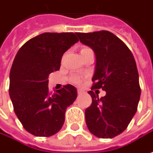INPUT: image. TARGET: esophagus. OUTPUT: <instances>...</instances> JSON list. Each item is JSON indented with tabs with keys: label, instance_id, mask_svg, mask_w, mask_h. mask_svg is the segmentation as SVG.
<instances>
[{
	"label": "esophagus",
	"instance_id": "1",
	"mask_svg": "<svg viewBox=\"0 0 153 153\" xmlns=\"http://www.w3.org/2000/svg\"><path fill=\"white\" fill-rule=\"evenodd\" d=\"M84 93V90H82V89H78V94H83Z\"/></svg>",
	"mask_w": 153,
	"mask_h": 153
}]
</instances>
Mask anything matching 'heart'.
<instances>
[{"instance_id":"obj_1","label":"heart","mask_w":153,"mask_h":153,"mask_svg":"<svg viewBox=\"0 0 153 153\" xmlns=\"http://www.w3.org/2000/svg\"><path fill=\"white\" fill-rule=\"evenodd\" d=\"M86 49H88V48H84V49H82L81 51H84V50H86ZM80 80L79 79H75V82H79Z\"/></svg>"}]
</instances>
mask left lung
I'll list each match as a JSON object with an SVG mask.
<instances>
[{
    "label": "left lung",
    "mask_w": 153,
    "mask_h": 153,
    "mask_svg": "<svg viewBox=\"0 0 153 153\" xmlns=\"http://www.w3.org/2000/svg\"><path fill=\"white\" fill-rule=\"evenodd\" d=\"M76 35L95 54L91 89L102 88L106 92L101 98L91 90L88 92L92 103L85 110L86 124L94 136L112 138L127 128L137 109L141 88L136 61L128 47L111 32Z\"/></svg>",
    "instance_id": "left-lung-1"
}]
</instances>
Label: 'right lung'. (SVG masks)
<instances>
[{"instance_id":"obj_1","label":"right lung","mask_w":153,"mask_h":153,"mask_svg":"<svg viewBox=\"0 0 153 153\" xmlns=\"http://www.w3.org/2000/svg\"><path fill=\"white\" fill-rule=\"evenodd\" d=\"M78 41L74 33H43L23 45L14 59L10 97L18 119L35 136L57 133L67 108L76 99V88L71 84L51 93L48 78L59 69L63 54Z\"/></svg>"}]
</instances>
